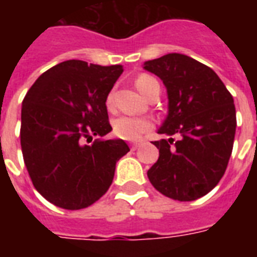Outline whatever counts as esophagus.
<instances>
[{
	"label": "esophagus",
	"instance_id": "obj_1",
	"mask_svg": "<svg viewBox=\"0 0 257 257\" xmlns=\"http://www.w3.org/2000/svg\"><path fill=\"white\" fill-rule=\"evenodd\" d=\"M140 145H142V143H139V142H135V143L131 145V149H132V150H136V149H139Z\"/></svg>",
	"mask_w": 257,
	"mask_h": 257
}]
</instances>
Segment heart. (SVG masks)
Returning <instances> with one entry per match:
<instances>
[{
  "instance_id": "heart-1",
  "label": "heart",
  "mask_w": 257,
  "mask_h": 257,
  "mask_svg": "<svg viewBox=\"0 0 257 257\" xmlns=\"http://www.w3.org/2000/svg\"><path fill=\"white\" fill-rule=\"evenodd\" d=\"M153 81H156L153 77L147 75V74H142L136 78L135 84H136V88L139 89L140 93L145 95L149 85ZM106 104L108 108H112V106H114V93L112 92H110L107 96ZM151 126H153V123H151L150 119L143 117H131V115H122L112 122L114 134L117 135L118 138L125 140H138L145 132L150 131Z\"/></svg>"
}]
</instances>
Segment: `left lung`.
<instances>
[{
	"mask_svg": "<svg viewBox=\"0 0 257 257\" xmlns=\"http://www.w3.org/2000/svg\"><path fill=\"white\" fill-rule=\"evenodd\" d=\"M143 68L160 77L168 92L158 134L180 136L153 142L160 157L149 180L169 198H201L226 172L237 126L234 99L212 68L182 53L149 60Z\"/></svg>",
	"mask_w": 257,
	"mask_h": 257,
	"instance_id": "obj_1",
	"label": "left lung"
}]
</instances>
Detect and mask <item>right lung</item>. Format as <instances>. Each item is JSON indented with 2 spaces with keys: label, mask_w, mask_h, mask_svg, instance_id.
<instances>
[{
  "label": "right lung",
  "mask_w": 257,
  "mask_h": 257,
  "mask_svg": "<svg viewBox=\"0 0 257 257\" xmlns=\"http://www.w3.org/2000/svg\"><path fill=\"white\" fill-rule=\"evenodd\" d=\"M121 64L66 60L41 74L22 106L20 145L42 197L70 210L89 206L111 186L115 164L129 151L121 139H85L111 132L106 100Z\"/></svg>",
  "instance_id": "obj_1"
}]
</instances>
